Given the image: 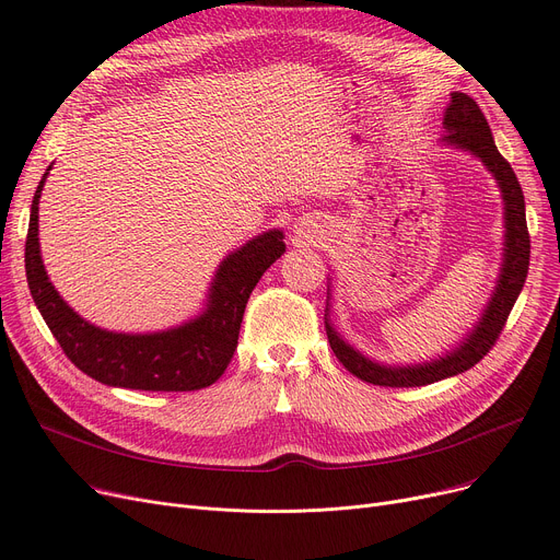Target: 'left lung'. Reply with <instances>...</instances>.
Wrapping results in <instances>:
<instances>
[{
  "mask_svg": "<svg viewBox=\"0 0 560 560\" xmlns=\"http://www.w3.org/2000/svg\"><path fill=\"white\" fill-rule=\"evenodd\" d=\"M442 125H444V135L440 143L481 159L483 166L497 179L501 200H503V259L499 266V278L481 318H478L476 326L463 337V341L456 346V349L446 351L444 355H438L431 362H419V364H381L376 360L362 355L349 341H343V337L335 330L330 322V303H328L326 332H328L332 353L353 376L371 385L421 387V385L444 381L448 376H458L463 371L471 369L476 362H481L490 353L494 341L499 339V332L503 330L505 318H509L528 273L530 238L526 230L524 194L511 164L505 162L494 145L492 131L483 112L478 109V104L469 95L456 91L451 93V102L444 109ZM328 301H330V289H328Z\"/></svg>",
  "mask_w": 560,
  "mask_h": 560,
  "instance_id": "left-lung-1",
  "label": "left lung"
}]
</instances>
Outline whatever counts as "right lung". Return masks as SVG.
Returning <instances> with one entry per match:
<instances>
[{
  "instance_id": "add662e5",
  "label": "right lung",
  "mask_w": 560,
  "mask_h": 560,
  "mask_svg": "<svg viewBox=\"0 0 560 560\" xmlns=\"http://www.w3.org/2000/svg\"><path fill=\"white\" fill-rule=\"evenodd\" d=\"M32 202L24 269L32 299L68 360L102 385L143 392H194L217 383L234 355L246 303L264 271L284 253L280 230L261 232L232 250L209 284L205 310L159 332H114L79 316L49 282L38 244V200Z\"/></svg>"
}]
</instances>
